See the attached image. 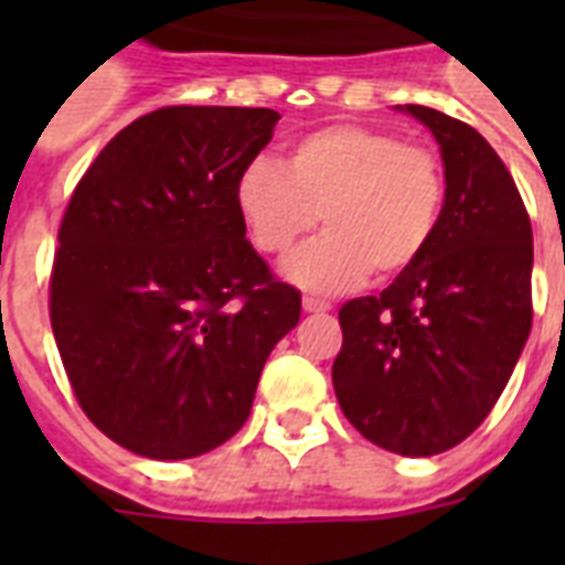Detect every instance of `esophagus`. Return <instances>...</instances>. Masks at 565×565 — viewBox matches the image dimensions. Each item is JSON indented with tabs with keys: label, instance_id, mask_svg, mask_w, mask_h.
Segmentation results:
<instances>
[{
	"label": "esophagus",
	"instance_id": "obj_1",
	"mask_svg": "<svg viewBox=\"0 0 565 565\" xmlns=\"http://www.w3.org/2000/svg\"><path fill=\"white\" fill-rule=\"evenodd\" d=\"M301 308L308 310V313H326V310H331V301L317 299V296H305V299H301Z\"/></svg>",
	"mask_w": 565,
	"mask_h": 565
}]
</instances>
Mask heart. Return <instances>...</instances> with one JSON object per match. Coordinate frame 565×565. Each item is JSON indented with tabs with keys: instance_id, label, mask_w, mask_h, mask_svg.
I'll return each instance as SVG.
<instances>
[{
	"instance_id": "b5f03b06",
	"label": "heart",
	"mask_w": 565,
	"mask_h": 565,
	"mask_svg": "<svg viewBox=\"0 0 565 565\" xmlns=\"http://www.w3.org/2000/svg\"><path fill=\"white\" fill-rule=\"evenodd\" d=\"M234 202L248 239L284 255L317 228L326 237L287 257L284 275L305 290L337 292L366 275L395 278L419 264L446 207V170L428 146L386 128L328 126L299 137L284 167L255 158Z\"/></svg>"
}]
</instances>
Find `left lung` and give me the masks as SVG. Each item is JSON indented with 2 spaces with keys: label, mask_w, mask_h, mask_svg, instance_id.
Masks as SVG:
<instances>
[{
  "label": "left lung",
  "mask_w": 565,
  "mask_h": 565,
  "mask_svg": "<svg viewBox=\"0 0 565 565\" xmlns=\"http://www.w3.org/2000/svg\"><path fill=\"white\" fill-rule=\"evenodd\" d=\"M439 143L446 207L419 264L340 308L334 393L375 446L430 457L499 402L531 334L534 234L508 167L472 126L398 105Z\"/></svg>",
  "instance_id": "left-lung-1"
}]
</instances>
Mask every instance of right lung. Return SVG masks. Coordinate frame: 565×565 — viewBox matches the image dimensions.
I'll return each mask as SVG.
<instances>
[{"label":"right lung","instance_id":"obj_1","mask_svg":"<svg viewBox=\"0 0 565 565\" xmlns=\"http://www.w3.org/2000/svg\"><path fill=\"white\" fill-rule=\"evenodd\" d=\"M278 110L175 105L135 119L66 204L49 317L87 419L117 446L188 460L252 413L301 292L246 239L234 188Z\"/></svg>","mask_w":565,"mask_h":565}]
</instances>
